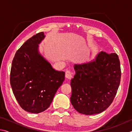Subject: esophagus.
I'll list each match as a JSON object with an SVG mask.
<instances>
[{
  "label": "esophagus",
  "mask_w": 132,
  "mask_h": 132,
  "mask_svg": "<svg viewBox=\"0 0 132 132\" xmlns=\"http://www.w3.org/2000/svg\"><path fill=\"white\" fill-rule=\"evenodd\" d=\"M73 75V72H71L70 70H67L66 71V73H65V76L66 78H68L69 79H70L71 77H72Z\"/></svg>",
  "instance_id": "34e87169"
}]
</instances>
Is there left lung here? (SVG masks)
Instances as JSON below:
<instances>
[{"mask_svg": "<svg viewBox=\"0 0 132 132\" xmlns=\"http://www.w3.org/2000/svg\"><path fill=\"white\" fill-rule=\"evenodd\" d=\"M70 101L85 115L97 114L112 104L119 87L121 70L118 56L101 51L88 63L75 64Z\"/></svg>", "mask_w": 132, "mask_h": 132, "instance_id": "8db88e82", "label": "left lung"}]
</instances>
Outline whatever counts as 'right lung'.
<instances>
[{
	"label": "right lung",
	"mask_w": 132,
	"mask_h": 132,
	"mask_svg": "<svg viewBox=\"0 0 132 132\" xmlns=\"http://www.w3.org/2000/svg\"><path fill=\"white\" fill-rule=\"evenodd\" d=\"M45 38L41 32L29 38L15 53L10 81L15 99L24 110L38 113L49 108L65 73L55 70L38 51Z\"/></svg>",
	"instance_id": "right-lung-1"
}]
</instances>
